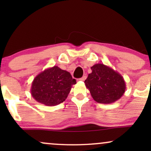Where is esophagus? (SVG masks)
<instances>
[{
  "instance_id": "34e87169",
  "label": "esophagus",
  "mask_w": 151,
  "mask_h": 151,
  "mask_svg": "<svg viewBox=\"0 0 151 151\" xmlns=\"http://www.w3.org/2000/svg\"><path fill=\"white\" fill-rule=\"evenodd\" d=\"M86 79V75H84L82 77L79 79V81H83L85 80Z\"/></svg>"
}]
</instances>
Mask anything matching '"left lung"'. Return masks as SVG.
<instances>
[{
    "label": "left lung",
    "mask_w": 151,
    "mask_h": 151,
    "mask_svg": "<svg viewBox=\"0 0 151 151\" xmlns=\"http://www.w3.org/2000/svg\"><path fill=\"white\" fill-rule=\"evenodd\" d=\"M91 73L84 81L93 99L99 104H111L119 100L126 91L124 77L109 66L98 63L91 67Z\"/></svg>",
    "instance_id": "left-lung-1"
}]
</instances>
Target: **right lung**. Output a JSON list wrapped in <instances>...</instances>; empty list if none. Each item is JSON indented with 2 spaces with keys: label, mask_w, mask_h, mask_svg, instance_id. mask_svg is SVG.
<instances>
[{
  "label": "right lung",
  "mask_w": 151,
  "mask_h": 151,
  "mask_svg": "<svg viewBox=\"0 0 151 151\" xmlns=\"http://www.w3.org/2000/svg\"><path fill=\"white\" fill-rule=\"evenodd\" d=\"M76 83L70 72L54 66L35 77L31 86V95L39 103L54 106L65 101L72 85Z\"/></svg>",
  "instance_id": "obj_1"
}]
</instances>
